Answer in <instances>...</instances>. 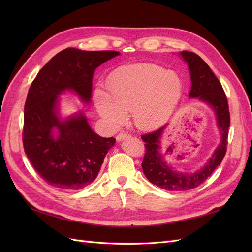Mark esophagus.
Wrapping results in <instances>:
<instances>
[{"label": "esophagus", "mask_w": 252, "mask_h": 252, "mask_svg": "<svg viewBox=\"0 0 252 252\" xmlns=\"http://www.w3.org/2000/svg\"><path fill=\"white\" fill-rule=\"evenodd\" d=\"M129 135L128 133H125V132H121V133H119L118 135H117V141L118 142H121V141H123L124 139H126V138H129Z\"/></svg>", "instance_id": "obj_1"}]
</instances>
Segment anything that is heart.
<instances>
[{
    "label": "heart",
    "mask_w": 252,
    "mask_h": 252,
    "mask_svg": "<svg viewBox=\"0 0 252 252\" xmlns=\"http://www.w3.org/2000/svg\"><path fill=\"white\" fill-rule=\"evenodd\" d=\"M109 94L97 88L94 101L97 112L111 126L124 124L128 111L141 129H155L170 118L182 95L179 74L156 64L121 67L108 79Z\"/></svg>",
    "instance_id": "heart-1"
}]
</instances>
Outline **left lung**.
<instances>
[{
	"label": "left lung",
	"mask_w": 252,
	"mask_h": 252,
	"mask_svg": "<svg viewBox=\"0 0 252 252\" xmlns=\"http://www.w3.org/2000/svg\"><path fill=\"white\" fill-rule=\"evenodd\" d=\"M180 56L188 65L191 80L189 97L209 105L216 114L217 125L220 134V142L212 156L202 168L193 172L173 170L167 165L163 157L161 139L166 125L158 130L142 135L146 143L142 168L144 174L154 185L168 191H185L200 186L216 170L226 154L228 128L230 126V114L227 97L220 81L210 67L194 52L181 51Z\"/></svg>",
	"instance_id": "obj_1"
}]
</instances>
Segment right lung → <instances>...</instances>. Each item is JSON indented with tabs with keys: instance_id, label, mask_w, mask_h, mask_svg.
<instances>
[{
	"instance_id": "right-lung-1",
	"label": "right lung",
	"mask_w": 252,
	"mask_h": 252,
	"mask_svg": "<svg viewBox=\"0 0 252 252\" xmlns=\"http://www.w3.org/2000/svg\"><path fill=\"white\" fill-rule=\"evenodd\" d=\"M120 56L118 51L64 49L45 65L29 88L24 107L25 154L47 184L79 190L97 177L116 139L102 138L91 129L81 110L63 119L60 95L73 91L89 104L96 68Z\"/></svg>"
}]
</instances>
